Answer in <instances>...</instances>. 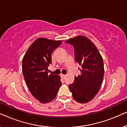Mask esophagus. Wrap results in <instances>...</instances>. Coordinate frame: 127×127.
I'll return each instance as SVG.
<instances>
[{
	"instance_id": "obj_1",
	"label": "esophagus",
	"mask_w": 127,
	"mask_h": 127,
	"mask_svg": "<svg viewBox=\"0 0 127 127\" xmlns=\"http://www.w3.org/2000/svg\"><path fill=\"white\" fill-rule=\"evenodd\" d=\"M66 77L65 74H61V77L62 79H65V77Z\"/></svg>"
}]
</instances>
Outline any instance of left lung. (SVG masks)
<instances>
[{
    "label": "left lung",
    "mask_w": 127,
    "mask_h": 127,
    "mask_svg": "<svg viewBox=\"0 0 127 127\" xmlns=\"http://www.w3.org/2000/svg\"><path fill=\"white\" fill-rule=\"evenodd\" d=\"M65 43L72 45L74 58L81 66V74L74 77L69 85L73 98L79 103H87L94 98L101 86L104 76L102 57L95 44L84 36L68 39Z\"/></svg>",
    "instance_id": "8db88e82"
}]
</instances>
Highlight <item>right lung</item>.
<instances>
[{"mask_svg":"<svg viewBox=\"0 0 127 127\" xmlns=\"http://www.w3.org/2000/svg\"><path fill=\"white\" fill-rule=\"evenodd\" d=\"M62 41L38 38L31 45L22 59V71L28 88L40 102L46 103L57 96L61 86L59 75L48 74L51 54Z\"/></svg>","mask_w":127,"mask_h":127,"instance_id":"1","label":"right lung"}]
</instances>
